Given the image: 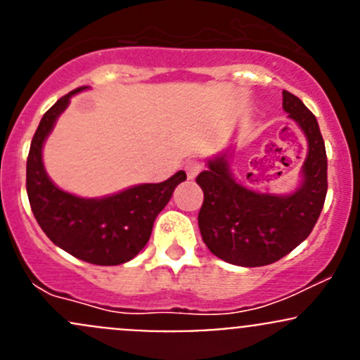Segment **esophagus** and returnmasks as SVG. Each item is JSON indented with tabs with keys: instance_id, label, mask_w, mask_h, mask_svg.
<instances>
[{
	"instance_id": "1",
	"label": "esophagus",
	"mask_w": 360,
	"mask_h": 360,
	"mask_svg": "<svg viewBox=\"0 0 360 360\" xmlns=\"http://www.w3.org/2000/svg\"><path fill=\"white\" fill-rule=\"evenodd\" d=\"M184 170H186L188 174V179H195L197 174L202 170V163L198 162V160H190V162L186 163V167H184Z\"/></svg>"
}]
</instances>
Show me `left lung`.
<instances>
[{
  "label": "left lung",
  "mask_w": 360,
  "mask_h": 360,
  "mask_svg": "<svg viewBox=\"0 0 360 360\" xmlns=\"http://www.w3.org/2000/svg\"><path fill=\"white\" fill-rule=\"evenodd\" d=\"M282 108L307 137L300 186L291 193H263L238 183L230 169L231 148L207 160L198 174L203 191L198 226L214 256L237 266H264L296 249L314 230L328 193V157L317 118L284 90Z\"/></svg>",
  "instance_id": "8db88e82"
}]
</instances>
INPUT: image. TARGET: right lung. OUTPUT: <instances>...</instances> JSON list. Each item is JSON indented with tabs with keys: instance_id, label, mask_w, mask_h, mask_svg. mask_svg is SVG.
Returning <instances> with one entry per match:
<instances>
[{
	"instance_id": "add662e5",
	"label": "right lung",
	"mask_w": 360,
	"mask_h": 360,
	"mask_svg": "<svg viewBox=\"0 0 360 360\" xmlns=\"http://www.w3.org/2000/svg\"><path fill=\"white\" fill-rule=\"evenodd\" d=\"M86 89L60 97L43 115L29 148L25 188L36 221L57 248L86 263L115 266L136 257L148 244L155 219L186 174L179 170L163 183L136 184L101 198H83L56 186L43 165V144L69 99Z\"/></svg>"
}]
</instances>
